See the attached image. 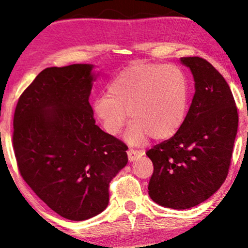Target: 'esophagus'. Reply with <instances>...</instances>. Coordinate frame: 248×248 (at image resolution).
I'll list each match as a JSON object with an SVG mask.
<instances>
[{
  "mask_svg": "<svg viewBox=\"0 0 248 248\" xmlns=\"http://www.w3.org/2000/svg\"><path fill=\"white\" fill-rule=\"evenodd\" d=\"M143 155L142 152L140 151H136V150H133V148H129V150L127 151V156H128V159L131 162H134L135 159L140 158V156Z\"/></svg>",
  "mask_w": 248,
  "mask_h": 248,
  "instance_id": "obj_1",
  "label": "esophagus"
}]
</instances>
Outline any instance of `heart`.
I'll return each mask as SVG.
<instances>
[{
	"mask_svg": "<svg viewBox=\"0 0 248 248\" xmlns=\"http://www.w3.org/2000/svg\"><path fill=\"white\" fill-rule=\"evenodd\" d=\"M189 81L175 65L136 63L112 79L108 94L94 98L92 108L103 128L119 134L127 119L132 122L126 139L140 144L151 135L164 140L184 123L189 108Z\"/></svg>",
	"mask_w": 248,
	"mask_h": 248,
	"instance_id": "obj_1",
	"label": "heart"
}]
</instances>
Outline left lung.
Here are the masks:
<instances>
[{
    "mask_svg": "<svg viewBox=\"0 0 248 248\" xmlns=\"http://www.w3.org/2000/svg\"><path fill=\"white\" fill-rule=\"evenodd\" d=\"M181 63L195 82L192 104L175 135L146 152L154 165L148 195L173 209L196 206L218 190L238 127L237 108L222 74L199 56L181 58Z\"/></svg>",
    "mask_w": 248,
    "mask_h": 248,
    "instance_id": "left-lung-1",
    "label": "left lung"
}]
</instances>
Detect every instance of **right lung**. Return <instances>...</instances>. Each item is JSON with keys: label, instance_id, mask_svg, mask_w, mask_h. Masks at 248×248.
I'll return each mask as SVG.
<instances>
[{"label": "right lung", "instance_id": "add662e5", "mask_svg": "<svg viewBox=\"0 0 248 248\" xmlns=\"http://www.w3.org/2000/svg\"><path fill=\"white\" fill-rule=\"evenodd\" d=\"M92 64L47 67L18 98L13 147L23 180L64 218L85 220L108 205L127 147L95 124Z\"/></svg>", "mask_w": 248, "mask_h": 248}]
</instances>
